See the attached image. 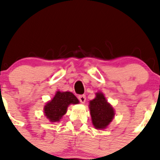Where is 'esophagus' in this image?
Instances as JSON below:
<instances>
[{"instance_id": "esophagus-1", "label": "esophagus", "mask_w": 160, "mask_h": 160, "mask_svg": "<svg viewBox=\"0 0 160 160\" xmlns=\"http://www.w3.org/2000/svg\"><path fill=\"white\" fill-rule=\"evenodd\" d=\"M78 99L81 103H85V100H86V97H85V95H80L78 96Z\"/></svg>"}]
</instances>
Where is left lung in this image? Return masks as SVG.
Segmentation results:
<instances>
[{"label": "left lung", "mask_w": 160, "mask_h": 160, "mask_svg": "<svg viewBox=\"0 0 160 160\" xmlns=\"http://www.w3.org/2000/svg\"><path fill=\"white\" fill-rule=\"evenodd\" d=\"M90 110L93 125L98 129H105L114 116L113 107L101 92L96 93V97L90 101Z\"/></svg>", "instance_id": "8db88e82"}]
</instances>
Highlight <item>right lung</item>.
Instances as JSON below:
<instances>
[{"mask_svg": "<svg viewBox=\"0 0 160 160\" xmlns=\"http://www.w3.org/2000/svg\"><path fill=\"white\" fill-rule=\"evenodd\" d=\"M79 100L75 95L69 91H57L54 98L44 107V113L51 122H59L67 111L68 106L71 104L75 105Z\"/></svg>", "mask_w": 160, "mask_h": 160, "instance_id": "obj_1", "label": "right lung"}]
</instances>
